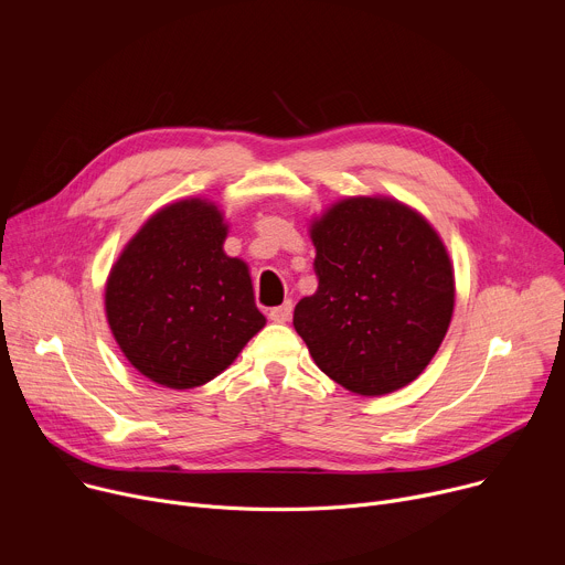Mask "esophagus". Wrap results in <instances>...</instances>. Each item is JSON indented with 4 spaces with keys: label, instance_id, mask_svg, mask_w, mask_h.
I'll list each match as a JSON object with an SVG mask.
<instances>
[{
    "label": "esophagus",
    "instance_id": "34e87169",
    "mask_svg": "<svg viewBox=\"0 0 565 565\" xmlns=\"http://www.w3.org/2000/svg\"><path fill=\"white\" fill-rule=\"evenodd\" d=\"M290 315H292V301H284L281 306L270 310V319L277 321V324H284V321H288Z\"/></svg>",
    "mask_w": 565,
    "mask_h": 565
}]
</instances>
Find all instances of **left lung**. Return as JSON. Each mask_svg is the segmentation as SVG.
<instances>
[{"label":"left lung","mask_w":565,"mask_h":565,"mask_svg":"<svg viewBox=\"0 0 565 565\" xmlns=\"http://www.w3.org/2000/svg\"><path fill=\"white\" fill-rule=\"evenodd\" d=\"M317 290L292 324L315 364L358 395L414 382L440 349L456 299L434 225L388 196H349L310 221Z\"/></svg>","instance_id":"1"}]
</instances>
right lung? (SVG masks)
Masks as SVG:
<instances>
[{"label":"right lung","instance_id":"add662e5","mask_svg":"<svg viewBox=\"0 0 565 565\" xmlns=\"http://www.w3.org/2000/svg\"><path fill=\"white\" fill-rule=\"evenodd\" d=\"M216 203L160 207L129 238L105 286L109 329L129 364L168 388L223 373L264 327L248 264L223 250Z\"/></svg>","mask_w":565,"mask_h":565}]
</instances>
